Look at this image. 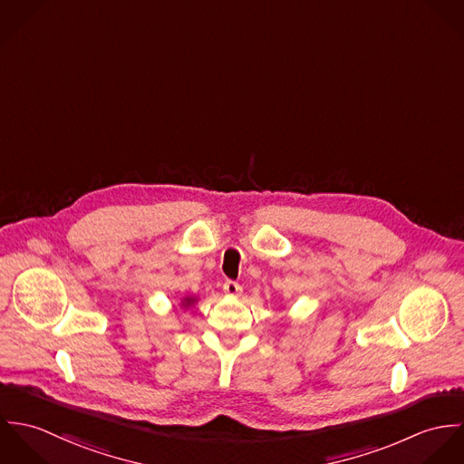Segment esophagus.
I'll use <instances>...</instances> for the list:
<instances>
[{"mask_svg":"<svg viewBox=\"0 0 464 464\" xmlns=\"http://www.w3.org/2000/svg\"><path fill=\"white\" fill-rule=\"evenodd\" d=\"M223 291H225L227 295H230V296H239V295L243 293V287H241L237 282H234V280H227V282L223 284Z\"/></svg>","mask_w":464,"mask_h":464,"instance_id":"1","label":"esophagus"}]
</instances>
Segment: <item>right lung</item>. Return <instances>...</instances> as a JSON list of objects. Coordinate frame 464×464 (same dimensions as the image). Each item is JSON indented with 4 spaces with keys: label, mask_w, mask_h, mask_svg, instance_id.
<instances>
[{
    "label": "right lung",
    "mask_w": 464,
    "mask_h": 464,
    "mask_svg": "<svg viewBox=\"0 0 464 464\" xmlns=\"http://www.w3.org/2000/svg\"><path fill=\"white\" fill-rule=\"evenodd\" d=\"M191 304H195V298H189V296L184 298V305H186V307H189Z\"/></svg>",
    "instance_id": "add662e5"
}]
</instances>
